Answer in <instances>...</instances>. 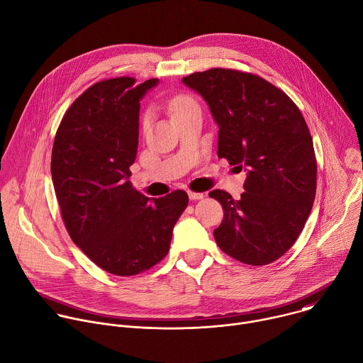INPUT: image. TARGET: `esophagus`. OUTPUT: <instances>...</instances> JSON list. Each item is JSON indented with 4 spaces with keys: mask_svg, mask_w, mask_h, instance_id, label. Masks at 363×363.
I'll list each match as a JSON object with an SVG mask.
<instances>
[{
    "mask_svg": "<svg viewBox=\"0 0 363 363\" xmlns=\"http://www.w3.org/2000/svg\"><path fill=\"white\" fill-rule=\"evenodd\" d=\"M188 196L191 201H198V199H202L205 195L202 192H194V191H189L188 192Z\"/></svg>",
    "mask_w": 363,
    "mask_h": 363,
    "instance_id": "obj_1",
    "label": "esophagus"
}]
</instances>
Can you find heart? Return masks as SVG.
<instances>
[{
    "label": "heart",
    "mask_w": 363,
    "mask_h": 363,
    "mask_svg": "<svg viewBox=\"0 0 363 363\" xmlns=\"http://www.w3.org/2000/svg\"><path fill=\"white\" fill-rule=\"evenodd\" d=\"M195 105H196V102L191 96L177 95L175 98H172V101L169 104V109H171V113L174 116V115H177V113H179V112H182V111H185L191 106H195ZM148 123H150V116H148V113H145L144 118H143V123H141L144 130L148 127Z\"/></svg>",
    "instance_id": "heart-1"
}]
</instances>
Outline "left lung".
<instances>
[{
    "mask_svg": "<svg viewBox=\"0 0 363 363\" xmlns=\"http://www.w3.org/2000/svg\"><path fill=\"white\" fill-rule=\"evenodd\" d=\"M182 82L202 95L219 127L218 157L248 172L245 192H209L223 208L218 247L247 265H268L296 242L316 192V158L296 104L267 79L238 69L194 72Z\"/></svg>",
    "mask_w": 363,
    "mask_h": 363,
    "instance_id": "obj_1",
    "label": "left lung"
}]
</instances>
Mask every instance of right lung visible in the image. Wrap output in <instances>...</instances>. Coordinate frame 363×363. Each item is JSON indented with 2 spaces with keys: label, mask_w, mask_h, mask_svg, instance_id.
Instances as JSON below:
<instances>
[{
  "label": "right lung",
  "mask_w": 363,
  "mask_h": 363,
  "mask_svg": "<svg viewBox=\"0 0 363 363\" xmlns=\"http://www.w3.org/2000/svg\"><path fill=\"white\" fill-rule=\"evenodd\" d=\"M158 84L118 77L82 92L57 130L51 175L72 242L101 269L133 277L161 262L188 205L185 191L147 198L130 181L140 99Z\"/></svg>",
  "instance_id": "obj_1"
}]
</instances>
